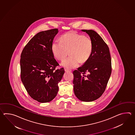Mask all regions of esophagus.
I'll return each instance as SVG.
<instances>
[{
  "label": "esophagus",
  "mask_w": 135,
  "mask_h": 135,
  "mask_svg": "<svg viewBox=\"0 0 135 135\" xmlns=\"http://www.w3.org/2000/svg\"><path fill=\"white\" fill-rule=\"evenodd\" d=\"M65 71L66 72H71V70H70V69H65Z\"/></svg>",
  "instance_id": "34e87169"
}]
</instances>
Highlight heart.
I'll return each mask as SVG.
<instances>
[{"instance_id": "heart-1", "label": "heart", "mask_w": 135, "mask_h": 135, "mask_svg": "<svg viewBox=\"0 0 135 135\" xmlns=\"http://www.w3.org/2000/svg\"><path fill=\"white\" fill-rule=\"evenodd\" d=\"M93 42L90 37L74 32L62 36L60 41H55L52 45V51L55 57L62 60L68 52L70 56L61 63L66 69H73L79 64L88 60L93 51Z\"/></svg>"}]
</instances>
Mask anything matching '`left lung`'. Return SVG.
Returning <instances> with one entry per match:
<instances>
[{
    "label": "left lung",
    "mask_w": 135,
    "mask_h": 135,
    "mask_svg": "<svg viewBox=\"0 0 135 135\" xmlns=\"http://www.w3.org/2000/svg\"><path fill=\"white\" fill-rule=\"evenodd\" d=\"M81 31L89 35L93 47L88 60L73 72L74 92L79 100L91 102L105 90L112 73V60L109 48L98 34L93 30Z\"/></svg>",
    "instance_id": "8db88e82"
}]
</instances>
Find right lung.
Segmentation results:
<instances>
[{"mask_svg":"<svg viewBox=\"0 0 135 135\" xmlns=\"http://www.w3.org/2000/svg\"><path fill=\"white\" fill-rule=\"evenodd\" d=\"M58 29L37 33L23 49L21 55V80L29 95L40 103L50 102L57 94L58 83L65 73L55 70L59 64L52 51Z\"/></svg>","mask_w":135,"mask_h":135,"instance_id":"obj_1","label":"right lung"}]
</instances>
